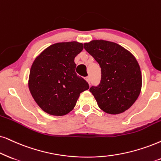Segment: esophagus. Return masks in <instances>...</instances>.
Wrapping results in <instances>:
<instances>
[{
    "label": "esophagus",
    "mask_w": 161,
    "mask_h": 161,
    "mask_svg": "<svg viewBox=\"0 0 161 161\" xmlns=\"http://www.w3.org/2000/svg\"><path fill=\"white\" fill-rule=\"evenodd\" d=\"M85 79H86L87 82H88L89 84H90V83H91V78H90V76H87V77H85Z\"/></svg>",
    "instance_id": "34e87169"
}]
</instances>
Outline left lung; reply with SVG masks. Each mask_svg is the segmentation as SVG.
<instances>
[{
  "label": "left lung",
  "instance_id": "8db88e82",
  "mask_svg": "<svg viewBox=\"0 0 161 161\" xmlns=\"http://www.w3.org/2000/svg\"><path fill=\"white\" fill-rule=\"evenodd\" d=\"M85 50L99 63L101 80L90 91L103 111L118 114L126 111L139 97L142 75L137 61L119 44L104 40L84 44Z\"/></svg>",
  "mask_w": 161,
  "mask_h": 161
}]
</instances>
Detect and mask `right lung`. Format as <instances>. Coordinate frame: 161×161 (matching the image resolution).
<instances>
[{"label":"right lung","mask_w":161,"mask_h":161,"mask_svg":"<svg viewBox=\"0 0 161 161\" xmlns=\"http://www.w3.org/2000/svg\"><path fill=\"white\" fill-rule=\"evenodd\" d=\"M83 50L76 42L50 46L36 58L30 69L29 89L34 100L49 114L63 116L72 111L88 83L76 74L74 58Z\"/></svg>","instance_id":"obj_1"}]
</instances>
